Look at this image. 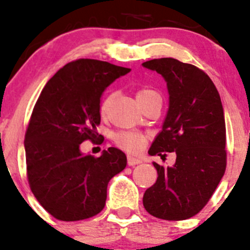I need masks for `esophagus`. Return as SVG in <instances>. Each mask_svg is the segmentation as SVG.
Returning a JSON list of instances; mask_svg holds the SVG:
<instances>
[{"label": "esophagus", "instance_id": "obj_1", "mask_svg": "<svg viewBox=\"0 0 250 250\" xmlns=\"http://www.w3.org/2000/svg\"><path fill=\"white\" fill-rule=\"evenodd\" d=\"M142 164V160L138 159V157L134 156H128V165L129 166H134V165H139Z\"/></svg>", "mask_w": 250, "mask_h": 250}]
</instances>
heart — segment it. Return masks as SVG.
<instances>
[{"instance_id": "heart-1", "label": "heart", "mask_w": 250, "mask_h": 250, "mask_svg": "<svg viewBox=\"0 0 250 250\" xmlns=\"http://www.w3.org/2000/svg\"><path fill=\"white\" fill-rule=\"evenodd\" d=\"M152 95H157V93H155V91L151 90V89H142V90H139L137 93V99L138 101H139ZM112 99H113V95H108L106 96V98L103 100V103H101L100 113L103 116L107 113L108 107H110ZM115 140L120 146L123 147V149L129 150V151H139V150L144 146L145 142H146V138H145L143 134H139V133L122 132L116 134Z\"/></svg>"}]
</instances>
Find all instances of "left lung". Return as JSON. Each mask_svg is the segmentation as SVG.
<instances>
[{
    "mask_svg": "<svg viewBox=\"0 0 250 250\" xmlns=\"http://www.w3.org/2000/svg\"><path fill=\"white\" fill-rule=\"evenodd\" d=\"M143 67L164 77L168 111L150 155L176 152L172 167L152 162L156 183L143 197L145 210L157 219L186 220L207 205L226 169V125L216 86L205 72L178 60L155 58Z\"/></svg>",
    "mask_w": 250,
    "mask_h": 250,
    "instance_id": "obj_1",
    "label": "left lung"
}]
</instances>
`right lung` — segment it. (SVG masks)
<instances>
[{"label": "right lung", "mask_w": 250, "mask_h": 250, "mask_svg": "<svg viewBox=\"0 0 250 250\" xmlns=\"http://www.w3.org/2000/svg\"><path fill=\"white\" fill-rule=\"evenodd\" d=\"M129 68L81 58L61 68L41 91L25 133L26 173L41 207L62 221L98 215L110 179L127 166L117 147L101 156L84 155L81 144L95 142L104 90Z\"/></svg>", "instance_id": "obj_1"}]
</instances>
